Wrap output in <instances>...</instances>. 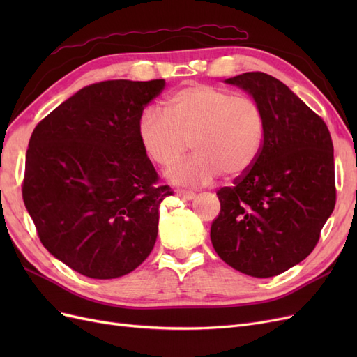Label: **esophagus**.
I'll return each mask as SVG.
<instances>
[{
	"mask_svg": "<svg viewBox=\"0 0 357 357\" xmlns=\"http://www.w3.org/2000/svg\"><path fill=\"white\" fill-rule=\"evenodd\" d=\"M176 195L183 198V199H193V198H195V192L185 190V189H177L176 190Z\"/></svg>",
	"mask_w": 357,
	"mask_h": 357,
	"instance_id": "34e87169",
	"label": "esophagus"
}]
</instances>
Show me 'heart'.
<instances>
[{
  "mask_svg": "<svg viewBox=\"0 0 357 357\" xmlns=\"http://www.w3.org/2000/svg\"><path fill=\"white\" fill-rule=\"evenodd\" d=\"M137 132L144 155L168 168L189 146L195 150L167 177L183 186L208 185L222 172L236 177L250 169L262 150L265 114L250 96L210 84H192L167 96L164 112L146 109Z\"/></svg>",
  "mask_w": 357,
  "mask_h": 357,
  "instance_id": "b5f03b06",
  "label": "heart"
}]
</instances>
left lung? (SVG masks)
Listing matches in <instances>:
<instances>
[{
    "mask_svg": "<svg viewBox=\"0 0 357 357\" xmlns=\"http://www.w3.org/2000/svg\"><path fill=\"white\" fill-rule=\"evenodd\" d=\"M225 82L261 104L265 135L255 165L218 190L211 243L236 271L274 277L314 250L333 211L332 138L323 119L273 75L255 71Z\"/></svg>",
    "mask_w": 357,
    "mask_h": 357,
    "instance_id": "8db88e82",
    "label": "left lung"
}]
</instances>
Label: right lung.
<instances>
[{
    "mask_svg": "<svg viewBox=\"0 0 357 357\" xmlns=\"http://www.w3.org/2000/svg\"><path fill=\"white\" fill-rule=\"evenodd\" d=\"M165 80H107L80 89L36 126L22 197L47 250L91 278L134 271L153 250L159 204L172 195L137 125Z\"/></svg>",
    "mask_w": 357,
    "mask_h": 357,
    "instance_id": "right-lung-1",
    "label": "right lung"
}]
</instances>
